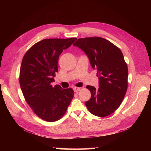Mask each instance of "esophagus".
<instances>
[{"instance_id":"esophagus-1","label":"esophagus","mask_w":151,"mask_h":151,"mask_svg":"<svg viewBox=\"0 0 151 151\" xmlns=\"http://www.w3.org/2000/svg\"><path fill=\"white\" fill-rule=\"evenodd\" d=\"M80 90H81L80 88H77V87H76V88H74V92H76V93L78 92V91H80Z\"/></svg>"}]
</instances>
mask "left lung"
Masks as SVG:
<instances>
[{
    "label": "left lung",
    "mask_w": 151,
    "mask_h": 151,
    "mask_svg": "<svg viewBox=\"0 0 151 151\" xmlns=\"http://www.w3.org/2000/svg\"><path fill=\"white\" fill-rule=\"evenodd\" d=\"M85 52L97 70L99 88L87 86L91 94L85 104L93 115L104 117L120 106L128 86V68L120 48L101 37L79 38L74 43Z\"/></svg>",
    "instance_id": "obj_1"
}]
</instances>
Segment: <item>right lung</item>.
Instances as JSON below:
<instances>
[{"mask_svg": "<svg viewBox=\"0 0 151 151\" xmlns=\"http://www.w3.org/2000/svg\"><path fill=\"white\" fill-rule=\"evenodd\" d=\"M76 40H43L33 45L22 58L19 74L21 91L33 112L43 120L53 122L61 118L74 97L72 88L53 87L51 83L58 72L59 56Z\"/></svg>", "mask_w": 151, "mask_h": 151, "instance_id": "1", "label": "right lung"}]
</instances>
